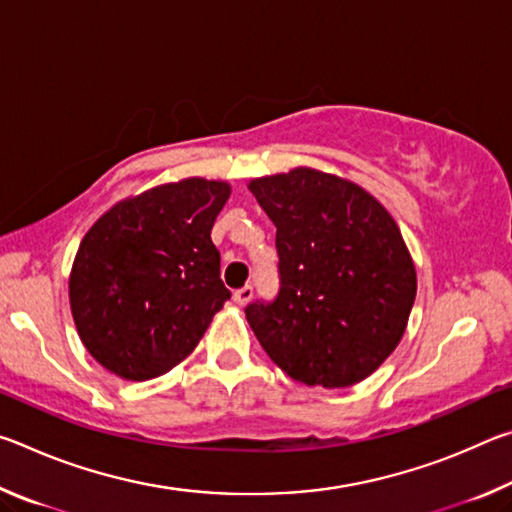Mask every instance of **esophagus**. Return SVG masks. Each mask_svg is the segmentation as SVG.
Returning a JSON list of instances; mask_svg holds the SVG:
<instances>
[{
    "mask_svg": "<svg viewBox=\"0 0 512 512\" xmlns=\"http://www.w3.org/2000/svg\"><path fill=\"white\" fill-rule=\"evenodd\" d=\"M250 298H253V287H250V284H246V287H241V289L235 291L237 305H246V302H250Z\"/></svg>",
    "mask_w": 512,
    "mask_h": 512,
    "instance_id": "1",
    "label": "esophagus"
}]
</instances>
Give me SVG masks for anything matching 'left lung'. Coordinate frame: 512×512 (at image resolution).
<instances>
[{
	"label": "left lung",
	"instance_id": "obj_1",
	"mask_svg": "<svg viewBox=\"0 0 512 512\" xmlns=\"http://www.w3.org/2000/svg\"><path fill=\"white\" fill-rule=\"evenodd\" d=\"M275 223L280 291L246 318L268 357L307 386L366 379L400 343L415 266L393 216L368 192L316 169L257 178Z\"/></svg>",
	"mask_w": 512,
	"mask_h": 512
}]
</instances>
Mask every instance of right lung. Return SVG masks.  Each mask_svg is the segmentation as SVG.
<instances>
[{
	"label": "right lung",
	"mask_w": 512,
	"mask_h": 512,
	"mask_svg": "<svg viewBox=\"0 0 512 512\" xmlns=\"http://www.w3.org/2000/svg\"><path fill=\"white\" fill-rule=\"evenodd\" d=\"M228 183L187 178L117 203L92 225L69 277L85 348L115 375L169 372L230 300L212 225Z\"/></svg>",
	"instance_id": "right-lung-1"
}]
</instances>
